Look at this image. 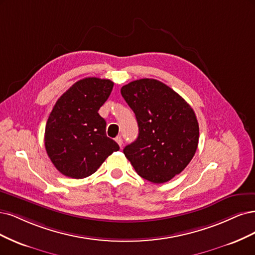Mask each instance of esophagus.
I'll list each match as a JSON object with an SVG mask.
<instances>
[{
    "label": "esophagus",
    "mask_w": 255,
    "mask_h": 255,
    "mask_svg": "<svg viewBox=\"0 0 255 255\" xmlns=\"http://www.w3.org/2000/svg\"><path fill=\"white\" fill-rule=\"evenodd\" d=\"M116 141H117V143L120 145V147L122 148V147H123V138H122V136H118L116 138Z\"/></svg>",
    "instance_id": "34e87169"
}]
</instances>
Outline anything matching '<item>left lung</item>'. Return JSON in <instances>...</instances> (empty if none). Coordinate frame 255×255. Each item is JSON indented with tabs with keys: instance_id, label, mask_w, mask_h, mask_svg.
<instances>
[{
	"instance_id": "left-lung-1",
	"label": "left lung",
	"mask_w": 255,
	"mask_h": 255,
	"mask_svg": "<svg viewBox=\"0 0 255 255\" xmlns=\"http://www.w3.org/2000/svg\"><path fill=\"white\" fill-rule=\"evenodd\" d=\"M122 96L135 114L138 135L124 154L138 176L164 183L191 162L199 141L192 107L159 80L143 78L122 87Z\"/></svg>"
}]
</instances>
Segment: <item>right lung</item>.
<instances>
[{
	"instance_id": "right-lung-1",
	"label": "right lung",
	"mask_w": 255,
	"mask_h": 255,
	"mask_svg": "<svg viewBox=\"0 0 255 255\" xmlns=\"http://www.w3.org/2000/svg\"><path fill=\"white\" fill-rule=\"evenodd\" d=\"M113 89L109 79L87 77L74 84L56 102L48 117L44 145L62 175L83 179L120 149L106 134V121L98 110Z\"/></svg>"
}]
</instances>
